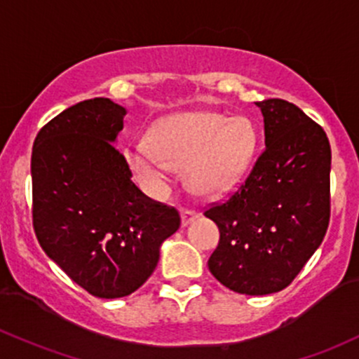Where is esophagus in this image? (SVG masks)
<instances>
[{
  "label": "esophagus",
  "instance_id": "esophagus-1",
  "mask_svg": "<svg viewBox=\"0 0 359 359\" xmlns=\"http://www.w3.org/2000/svg\"><path fill=\"white\" fill-rule=\"evenodd\" d=\"M199 218V212L194 211V210H182V224L184 226H187L189 223H192L194 219Z\"/></svg>",
  "mask_w": 359,
  "mask_h": 359
}]
</instances>
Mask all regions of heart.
<instances>
[{
    "label": "heart",
    "instance_id": "obj_1",
    "mask_svg": "<svg viewBox=\"0 0 359 359\" xmlns=\"http://www.w3.org/2000/svg\"><path fill=\"white\" fill-rule=\"evenodd\" d=\"M255 147V129L245 117L184 112L160 121L144 141L126 151L133 175L149 192L167 187L172 167H184L187 186L219 194L238 180Z\"/></svg>",
    "mask_w": 359,
    "mask_h": 359
}]
</instances>
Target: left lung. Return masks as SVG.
Masks as SVG:
<instances>
[{
    "label": "left lung",
    "mask_w": 359,
    "mask_h": 359,
    "mask_svg": "<svg viewBox=\"0 0 359 359\" xmlns=\"http://www.w3.org/2000/svg\"><path fill=\"white\" fill-rule=\"evenodd\" d=\"M266 148L245 182L204 216L219 228L208 266L242 294L285 290L325 237L330 218V144L324 129L281 98L255 102Z\"/></svg>",
    "instance_id": "obj_1"
}]
</instances>
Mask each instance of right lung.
Here are the masks:
<instances>
[{"instance_id": "right-lung-1", "label": "right lung", "mask_w": 359, "mask_h": 359, "mask_svg": "<svg viewBox=\"0 0 359 359\" xmlns=\"http://www.w3.org/2000/svg\"><path fill=\"white\" fill-rule=\"evenodd\" d=\"M126 109L90 98L62 110L32 148V222L47 257L97 298H121L153 274L180 226L175 208L135 186L116 148Z\"/></svg>"}]
</instances>
